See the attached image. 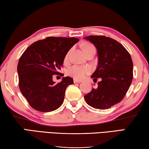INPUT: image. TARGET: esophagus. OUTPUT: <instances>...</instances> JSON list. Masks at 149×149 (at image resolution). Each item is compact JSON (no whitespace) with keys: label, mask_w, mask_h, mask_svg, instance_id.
I'll return each mask as SVG.
<instances>
[{"label":"esophagus","mask_w":149,"mask_h":149,"mask_svg":"<svg viewBox=\"0 0 149 149\" xmlns=\"http://www.w3.org/2000/svg\"><path fill=\"white\" fill-rule=\"evenodd\" d=\"M82 81L80 80H77V79H74V83H80Z\"/></svg>","instance_id":"esophagus-1"}]
</instances>
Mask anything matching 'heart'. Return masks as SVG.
<instances>
[{"instance_id":"obj_1","label":"heart","mask_w":149,"mask_h":149,"mask_svg":"<svg viewBox=\"0 0 149 149\" xmlns=\"http://www.w3.org/2000/svg\"><path fill=\"white\" fill-rule=\"evenodd\" d=\"M93 47L90 44H86L84 46V50ZM67 58V55L65 57V59ZM91 71L90 67L88 66H79V65H72L67 69V74L76 79H82L86 75Z\"/></svg>"}]
</instances>
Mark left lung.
<instances>
[{"label": "left lung", "instance_id": "1", "mask_svg": "<svg viewBox=\"0 0 149 149\" xmlns=\"http://www.w3.org/2000/svg\"><path fill=\"white\" fill-rule=\"evenodd\" d=\"M84 39L97 49L98 63L92 75L101 79L97 88L84 95L88 105L105 110L123 100L133 79V62L126 49L118 42L105 36H88Z\"/></svg>", "mask_w": 149, "mask_h": 149}]
</instances>
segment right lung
<instances>
[{"label":"right lung","mask_w":149,"mask_h":149,"mask_svg":"<svg viewBox=\"0 0 149 149\" xmlns=\"http://www.w3.org/2000/svg\"><path fill=\"white\" fill-rule=\"evenodd\" d=\"M79 41L74 37L50 36L33 43L23 52L17 64L19 87L31 107L46 113L62 105L66 88L74 82L66 77L56 84L53 75L60 73L67 52Z\"/></svg>","instance_id":"right-lung-1"}]
</instances>
